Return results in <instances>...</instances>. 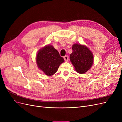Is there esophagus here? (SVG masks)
I'll list each match as a JSON object with an SVG mask.
<instances>
[{"label":"esophagus","mask_w":122,"mask_h":122,"mask_svg":"<svg viewBox=\"0 0 122 122\" xmlns=\"http://www.w3.org/2000/svg\"><path fill=\"white\" fill-rule=\"evenodd\" d=\"M64 58L65 61H66V62H67L69 61V57L68 55H65V56H64Z\"/></svg>","instance_id":"obj_1"}]
</instances>
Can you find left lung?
Returning <instances> with one entry per match:
<instances>
[{"label": "left lung", "instance_id": "1", "mask_svg": "<svg viewBox=\"0 0 122 122\" xmlns=\"http://www.w3.org/2000/svg\"><path fill=\"white\" fill-rule=\"evenodd\" d=\"M72 50L70 56V61L76 71L80 74L85 73L93 64V53L86 46L76 43L73 45Z\"/></svg>", "mask_w": 122, "mask_h": 122}]
</instances>
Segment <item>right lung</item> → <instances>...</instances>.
Here are the masks:
<instances>
[{
    "instance_id": "obj_1",
    "label": "right lung",
    "mask_w": 122,
    "mask_h": 122,
    "mask_svg": "<svg viewBox=\"0 0 122 122\" xmlns=\"http://www.w3.org/2000/svg\"><path fill=\"white\" fill-rule=\"evenodd\" d=\"M36 62L38 68L47 76L56 72L60 65L64 62L58 51L50 45L40 49L36 55Z\"/></svg>"
}]
</instances>
